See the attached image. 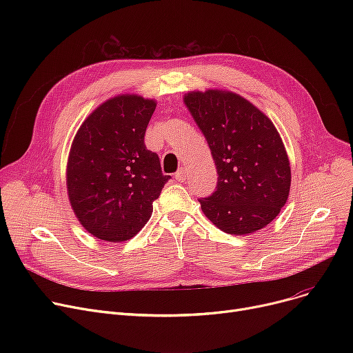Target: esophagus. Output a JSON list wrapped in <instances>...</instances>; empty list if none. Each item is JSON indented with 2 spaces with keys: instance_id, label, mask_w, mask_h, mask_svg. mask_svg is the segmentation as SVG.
<instances>
[{
  "instance_id": "obj_1",
  "label": "esophagus",
  "mask_w": 353,
  "mask_h": 353,
  "mask_svg": "<svg viewBox=\"0 0 353 353\" xmlns=\"http://www.w3.org/2000/svg\"><path fill=\"white\" fill-rule=\"evenodd\" d=\"M174 179L177 181H184V180H186V169H183V167H181V169L174 174Z\"/></svg>"
}]
</instances>
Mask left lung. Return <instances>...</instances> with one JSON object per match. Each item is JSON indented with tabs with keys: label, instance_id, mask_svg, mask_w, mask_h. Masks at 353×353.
Returning a JSON list of instances; mask_svg holds the SVG:
<instances>
[{
	"label": "left lung",
	"instance_id": "left-lung-1",
	"mask_svg": "<svg viewBox=\"0 0 353 353\" xmlns=\"http://www.w3.org/2000/svg\"><path fill=\"white\" fill-rule=\"evenodd\" d=\"M183 100L208 140L219 174L213 194L199 199L203 213L229 234L263 229L290 190V164L276 127L236 92L192 91Z\"/></svg>",
	"mask_w": 353,
	"mask_h": 353
}]
</instances>
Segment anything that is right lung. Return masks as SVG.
<instances>
[{"label": "right lung", "mask_w": 353, "mask_h": 353, "mask_svg": "<svg viewBox=\"0 0 353 353\" xmlns=\"http://www.w3.org/2000/svg\"><path fill=\"white\" fill-rule=\"evenodd\" d=\"M154 110V100L136 94L110 99L85 119L72 140L68 199L83 228L97 239L119 243L134 237L170 179L144 144Z\"/></svg>", "instance_id": "add662e5"}]
</instances>
